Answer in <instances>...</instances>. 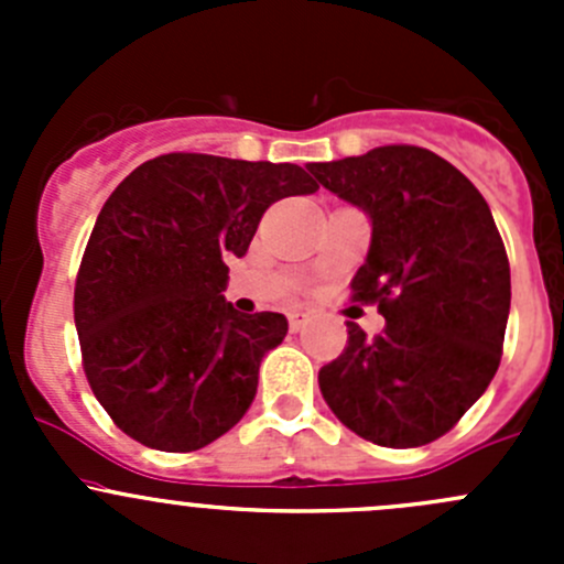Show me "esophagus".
<instances>
[{
	"instance_id": "34e87169",
	"label": "esophagus",
	"mask_w": 564,
	"mask_h": 564,
	"mask_svg": "<svg viewBox=\"0 0 564 564\" xmlns=\"http://www.w3.org/2000/svg\"><path fill=\"white\" fill-rule=\"evenodd\" d=\"M305 318H308V314H305V311H300V308L289 311V327H292L294 333H297V329L305 324Z\"/></svg>"
}]
</instances>
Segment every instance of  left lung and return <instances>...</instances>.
I'll return each mask as SVG.
<instances>
[{"label": "left lung", "instance_id": "obj_1", "mask_svg": "<svg viewBox=\"0 0 564 564\" xmlns=\"http://www.w3.org/2000/svg\"><path fill=\"white\" fill-rule=\"evenodd\" d=\"M308 172L371 220L351 292L384 316L373 340L346 322L344 355L318 371L324 401L373 445H429L486 392L502 357L510 264L491 209L423 147H377Z\"/></svg>", "mask_w": 564, "mask_h": 564}]
</instances>
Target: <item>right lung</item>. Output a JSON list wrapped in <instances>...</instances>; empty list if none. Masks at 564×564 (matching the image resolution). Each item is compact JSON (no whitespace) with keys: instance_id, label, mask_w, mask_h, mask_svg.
<instances>
[{"instance_id":"right-lung-1","label":"right lung","mask_w":564,"mask_h":564,"mask_svg":"<svg viewBox=\"0 0 564 564\" xmlns=\"http://www.w3.org/2000/svg\"><path fill=\"white\" fill-rule=\"evenodd\" d=\"M318 185L294 163L172 152L133 169L100 209L76 278L84 371L113 423L152 451L191 453L235 429L283 314L226 303L270 204Z\"/></svg>"}]
</instances>
